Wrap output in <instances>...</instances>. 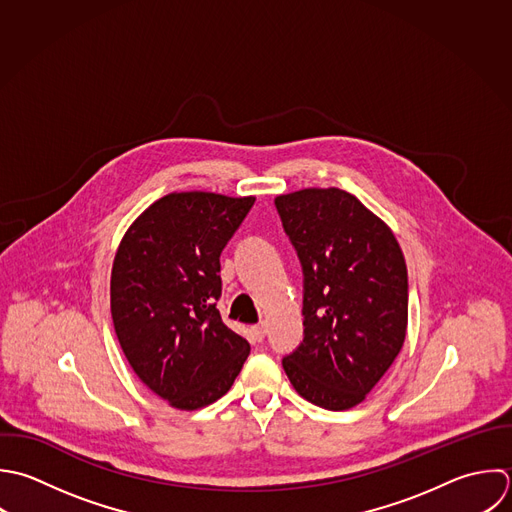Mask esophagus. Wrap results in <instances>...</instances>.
<instances>
[{"mask_svg": "<svg viewBox=\"0 0 512 512\" xmlns=\"http://www.w3.org/2000/svg\"><path fill=\"white\" fill-rule=\"evenodd\" d=\"M251 333H253V337H255L257 341H263V339H265V335H267V323H259V325H255V327L251 329Z\"/></svg>", "mask_w": 512, "mask_h": 512, "instance_id": "34e87169", "label": "esophagus"}]
</instances>
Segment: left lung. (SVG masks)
Returning <instances> with one entry per match:
<instances>
[{"label": "left lung", "instance_id": "obj_1", "mask_svg": "<svg viewBox=\"0 0 512 512\" xmlns=\"http://www.w3.org/2000/svg\"><path fill=\"white\" fill-rule=\"evenodd\" d=\"M275 207L303 269V341L283 369L303 399L351 409L405 343L403 251L377 215L337 187L279 195Z\"/></svg>", "mask_w": 512, "mask_h": 512}]
</instances>
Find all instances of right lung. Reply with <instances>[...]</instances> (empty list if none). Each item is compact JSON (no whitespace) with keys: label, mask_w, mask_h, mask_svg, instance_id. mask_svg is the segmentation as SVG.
I'll return each mask as SVG.
<instances>
[{"label":"right lung","mask_w":512,"mask_h":512,"mask_svg":"<svg viewBox=\"0 0 512 512\" xmlns=\"http://www.w3.org/2000/svg\"><path fill=\"white\" fill-rule=\"evenodd\" d=\"M255 197L169 193L127 229L111 269V317L135 375L181 411L221 399L249 343L217 309L221 251Z\"/></svg>","instance_id":"obj_1"}]
</instances>
